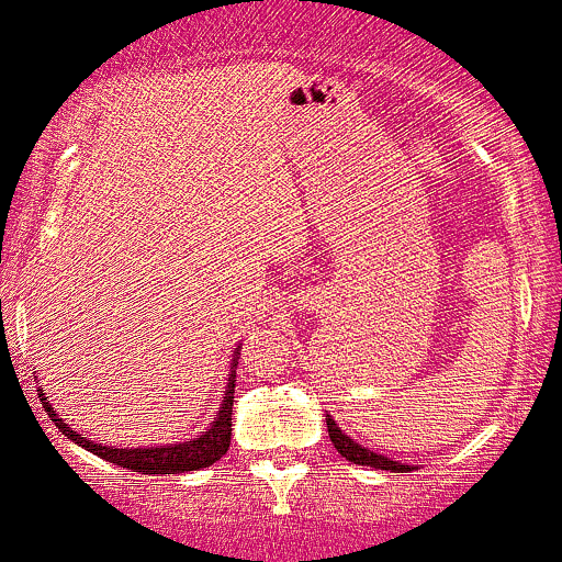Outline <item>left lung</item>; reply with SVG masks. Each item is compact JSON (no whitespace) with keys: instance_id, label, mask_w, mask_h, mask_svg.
<instances>
[{"instance_id":"obj_1","label":"left lung","mask_w":562,"mask_h":562,"mask_svg":"<svg viewBox=\"0 0 562 562\" xmlns=\"http://www.w3.org/2000/svg\"><path fill=\"white\" fill-rule=\"evenodd\" d=\"M326 428H329L331 445H335L337 453H340L346 461H353V464H359V467H375V470H390V472H408V470H412L408 464H401V461H390L386 456H379V453H373V450L362 448L359 442H353L351 437H346V434L337 428V423L329 417V414H326Z\"/></svg>"}]
</instances>
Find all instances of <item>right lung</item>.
<instances>
[{"instance_id": "right-lung-1", "label": "right lung", "mask_w": 562, "mask_h": 562, "mask_svg": "<svg viewBox=\"0 0 562 562\" xmlns=\"http://www.w3.org/2000/svg\"><path fill=\"white\" fill-rule=\"evenodd\" d=\"M236 362L238 359H233V368H236ZM233 392H236V370H231V379H227L225 386V401H222L214 423H211L198 439H189V442L181 445H161V448H109V445L90 442L85 434L65 426V419L59 417L52 408V403L46 401V392L37 390V395H41L43 408L48 412V417L54 419V426H57L70 442L90 450L98 459L123 467V470L139 472V475H181V472H194L203 470V467H211L214 461H220L222 456L227 453L233 431Z\"/></svg>"}]
</instances>
